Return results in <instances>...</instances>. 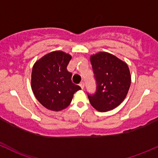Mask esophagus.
I'll return each instance as SVG.
<instances>
[{
    "mask_svg": "<svg viewBox=\"0 0 158 158\" xmlns=\"http://www.w3.org/2000/svg\"><path fill=\"white\" fill-rule=\"evenodd\" d=\"M79 85H80V87L82 88V89H83L84 87H85V82H81L80 84H79Z\"/></svg>",
    "mask_w": 158,
    "mask_h": 158,
    "instance_id": "34e87169",
    "label": "esophagus"
}]
</instances>
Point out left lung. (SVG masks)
Here are the masks:
<instances>
[{
	"label": "left lung",
	"instance_id": "obj_1",
	"mask_svg": "<svg viewBox=\"0 0 158 158\" xmlns=\"http://www.w3.org/2000/svg\"><path fill=\"white\" fill-rule=\"evenodd\" d=\"M96 82L94 94L88 98L94 108L101 112L114 109L125 99L131 84L127 64L115 56L99 52L90 58Z\"/></svg>",
	"mask_w": 158,
	"mask_h": 158
}]
</instances>
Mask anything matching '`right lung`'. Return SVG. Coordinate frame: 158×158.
<instances>
[{"label":"right lung","mask_w":158,"mask_h":158,"mask_svg":"<svg viewBox=\"0 0 158 158\" xmlns=\"http://www.w3.org/2000/svg\"><path fill=\"white\" fill-rule=\"evenodd\" d=\"M71 56L63 51L46 54L34 64L31 71V89L37 100L47 109L59 111L72 101L80 86L73 83L72 73L66 67Z\"/></svg>","instance_id":"add662e5"}]
</instances>
